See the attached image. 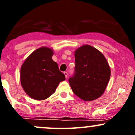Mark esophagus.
I'll list each match as a JSON object with an SVG mask.
<instances>
[{"instance_id": "1", "label": "esophagus", "mask_w": 135, "mask_h": 135, "mask_svg": "<svg viewBox=\"0 0 135 135\" xmlns=\"http://www.w3.org/2000/svg\"><path fill=\"white\" fill-rule=\"evenodd\" d=\"M63 74H64V75H65V77H66V78H67V76H68V72H63Z\"/></svg>"}]
</instances>
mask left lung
I'll list each match as a JSON object with an SVG mask.
<instances>
[{
    "label": "left lung",
    "mask_w": 135,
    "mask_h": 135,
    "mask_svg": "<svg viewBox=\"0 0 135 135\" xmlns=\"http://www.w3.org/2000/svg\"><path fill=\"white\" fill-rule=\"evenodd\" d=\"M75 62L74 73L69 79L74 93L84 101L101 97L110 77V69L103 54L85 45L75 51Z\"/></svg>",
    "instance_id": "obj_1"
}]
</instances>
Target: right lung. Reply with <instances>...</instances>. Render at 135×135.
I'll use <instances>...</instances> for the list:
<instances>
[{
  "mask_svg": "<svg viewBox=\"0 0 135 135\" xmlns=\"http://www.w3.org/2000/svg\"><path fill=\"white\" fill-rule=\"evenodd\" d=\"M52 50L41 47L26 59L21 68V86L29 97L37 100H45L55 92L65 76L52 60Z\"/></svg>",
  "mask_w": 135,
  "mask_h": 135,
  "instance_id": "obj_1",
  "label": "right lung"
}]
</instances>
